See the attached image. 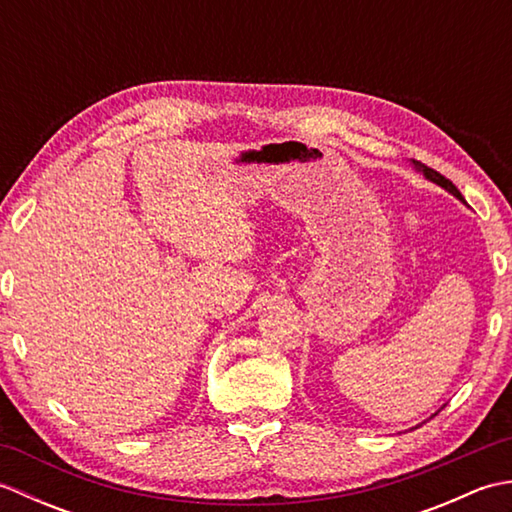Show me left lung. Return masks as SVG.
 <instances>
[{"mask_svg": "<svg viewBox=\"0 0 512 512\" xmlns=\"http://www.w3.org/2000/svg\"><path fill=\"white\" fill-rule=\"evenodd\" d=\"M411 165H413V169H416V171H420V173H422V176H424V178H427L429 182H436V184H438V187H442L444 191H449L451 195H455V198H458V200H462V202H464V198H462V193H460L458 189H455V184H453L451 180H447V178H444V176H440V173H438V171H433V169H429L427 165H422V162H418V160H411ZM440 409H442V407H440ZM440 409H438V411H440ZM438 411H436V413H438ZM436 413H433V416H436ZM433 416H431V418H433ZM424 422H427V420H424ZM424 422L416 424V427H411V431H413V429H418V427H422V424H424Z\"/></svg>", "mask_w": 512, "mask_h": 512, "instance_id": "obj_1", "label": "left lung"}]
</instances>
